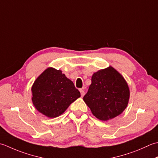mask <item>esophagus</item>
Here are the masks:
<instances>
[{
	"mask_svg": "<svg viewBox=\"0 0 158 158\" xmlns=\"http://www.w3.org/2000/svg\"><path fill=\"white\" fill-rule=\"evenodd\" d=\"M80 94H81V96H82V97H83V96L85 95V91H84L83 89H80Z\"/></svg>",
	"mask_w": 158,
	"mask_h": 158,
	"instance_id": "1",
	"label": "esophagus"
}]
</instances>
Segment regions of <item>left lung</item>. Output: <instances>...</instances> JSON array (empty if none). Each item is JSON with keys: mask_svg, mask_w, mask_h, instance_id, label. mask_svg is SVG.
Returning <instances> with one entry per match:
<instances>
[{"mask_svg": "<svg viewBox=\"0 0 158 158\" xmlns=\"http://www.w3.org/2000/svg\"><path fill=\"white\" fill-rule=\"evenodd\" d=\"M130 95V89L123 76L109 66L93 73L91 85L83 100L96 118L105 121L124 111Z\"/></svg>", "mask_w": 158, "mask_h": 158, "instance_id": "1", "label": "left lung"}]
</instances>
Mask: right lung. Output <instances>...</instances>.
<instances>
[{"label": "right lung", "instance_id": "obj_1", "mask_svg": "<svg viewBox=\"0 0 158 158\" xmlns=\"http://www.w3.org/2000/svg\"><path fill=\"white\" fill-rule=\"evenodd\" d=\"M31 92L35 108L48 118L59 117L80 97L72 80L53 67H48L37 77Z\"/></svg>", "mask_w": 158, "mask_h": 158}]
</instances>
